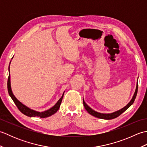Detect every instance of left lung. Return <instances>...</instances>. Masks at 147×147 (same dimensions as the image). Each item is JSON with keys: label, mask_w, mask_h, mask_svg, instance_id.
<instances>
[{"label": "left lung", "mask_w": 147, "mask_h": 147, "mask_svg": "<svg viewBox=\"0 0 147 147\" xmlns=\"http://www.w3.org/2000/svg\"><path fill=\"white\" fill-rule=\"evenodd\" d=\"M137 92H138V81H137V84H136V87L135 93H134V95L133 96V98H132L130 102L125 106V107L122 108L121 109H120V110L112 112V113H109V114L100 113V112H96L94 110H93L92 108H90L89 106L86 104L85 100H84V99L83 100V102L84 107H85L86 111L88 112L90 114H91L92 115H93V116H95L96 117H98V118H100V119H107V120L112 119H114L115 117H117L119 116V115H120L121 114H123L124 111H126L127 109H128L130 107V106L133 104V102H134V101H135V100L136 98Z\"/></svg>", "instance_id": "left-lung-1"}]
</instances>
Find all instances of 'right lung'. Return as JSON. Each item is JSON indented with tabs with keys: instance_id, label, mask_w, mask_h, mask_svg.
<instances>
[{
	"instance_id": "obj_1",
	"label": "right lung",
	"mask_w": 147,
	"mask_h": 147,
	"mask_svg": "<svg viewBox=\"0 0 147 147\" xmlns=\"http://www.w3.org/2000/svg\"><path fill=\"white\" fill-rule=\"evenodd\" d=\"M13 58V57H12ZM11 64V62H10ZM10 67H9V77H8V80H7V89H8V92L9 94L10 95L11 98L12 99V100L14 101V104L16 105L17 106V107L18 108L19 110H20L22 113L23 114L27 115L28 117H40L41 118H45V117H47L51 116V115L54 114L55 112H57V111L59 110V107H60V105L61 104L62 98H63V96L64 94V92L62 94V96L61 98L52 107L50 108L47 111H45L43 112H38V111H34L33 109H31L29 107H28L27 106L24 105V104H22L21 102H20L16 98V97L14 95L13 93L12 92L11 90V76H10Z\"/></svg>"
}]
</instances>
